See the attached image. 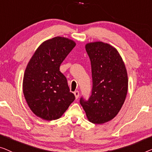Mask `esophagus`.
<instances>
[{
    "mask_svg": "<svg viewBox=\"0 0 152 152\" xmlns=\"http://www.w3.org/2000/svg\"><path fill=\"white\" fill-rule=\"evenodd\" d=\"M74 95H75L76 98L77 99V98L79 97V91H74Z\"/></svg>",
    "mask_w": 152,
    "mask_h": 152,
    "instance_id": "esophagus-1",
    "label": "esophagus"
}]
</instances>
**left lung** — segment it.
Here are the masks:
<instances>
[{"instance_id": "left-lung-1", "label": "left lung", "mask_w": 152, "mask_h": 152, "mask_svg": "<svg viewBox=\"0 0 152 152\" xmlns=\"http://www.w3.org/2000/svg\"><path fill=\"white\" fill-rule=\"evenodd\" d=\"M85 49L91 61L92 89L88 100L81 97L80 103L89 121L102 124L114 118L125 102L127 70L118 51L110 45L90 42Z\"/></svg>"}]
</instances>
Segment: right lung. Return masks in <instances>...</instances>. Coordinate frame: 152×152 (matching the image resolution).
Instances as JSON below:
<instances>
[{
	"instance_id": "add662e5",
	"label": "right lung",
	"mask_w": 152,
	"mask_h": 152,
	"mask_svg": "<svg viewBox=\"0 0 152 152\" xmlns=\"http://www.w3.org/2000/svg\"><path fill=\"white\" fill-rule=\"evenodd\" d=\"M73 40L53 38L40 45L27 64L23 82L29 108L46 121L59 118L75 100L60 66L75 47Z\"/></svg>"
}]
</instances>
